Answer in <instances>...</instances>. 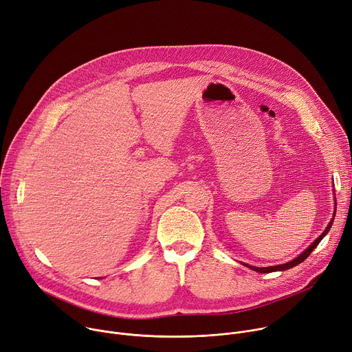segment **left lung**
Masks as SVG:
<instances>
[{"instance_id": "8db88e82", "label": "left lung", "mask_w": 352, "mask_h": 352, "mask_svg": "<svg viewBox=\"0 0 352 352\" xmlns=\"http://www.w3.org/2000/svg\"><path fill=\"white\" fill-rule=\"evenodd\" d=\"M333 221H334V218L330 221V223L327 225V228H326V230L322 233V235L311 243L302 254H299L295 260H292V261H289V263H285V264H280V265H271V267H252V265H249L252 270H254V271H257V272H272V271H284V270H288V268H292V267H295V265H298V264H300L303 260H306L307 257H309V254L315 250V248L320 243V241L327 235V232L330 230V228H331V225H333Z\"/></svg>"}]
</instances>
